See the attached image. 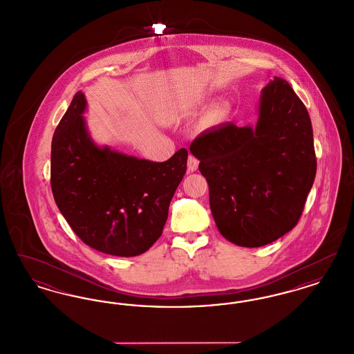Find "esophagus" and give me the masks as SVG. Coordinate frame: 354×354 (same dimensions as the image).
I'll return each mask as SVG.
<instances>
[{"label":"esophagus","mask_w":354,"mask_h":354,"mask_svg":"<svg viewBox=\"0 0 354 354\" xmlns=\"http://www.w3.org/2000/svg\"><path fill=\"white\" fill-rule=\"evenodd\" d=\"M198 166H199V160H198L195 156L189 155V156H188V163H187V169H188V171L194 172V171H196Z\"/></svg>","instance_id":"1"}]
</instances>
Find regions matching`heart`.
I'll use <instances>...</instances> for the list:
<instances>
[{"instance_id":"heart-1","label":"heart","mask_w":354,"mask_h":354,"mask_svg":"<svg viewBox=\"0 0 354 354\" xmlns=\"http://www.w3.org/2000/svg\"><path fill=\"white\" fill-rule=\"evenodd\" d=\"M230 107L227 104H218L215 106L207 115V123L208 124H218L221 123L224 119L228 117Z\"/></svg>"}]
</instances>
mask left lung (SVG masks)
<instances>
[{
    "label": "left lung",
    "mask_w": 354,
    "mask_h": 354,
    "mask_svg": "<svg viewBox=\"0 0 354 354\" xmlns=\"http://www.w3.org/2000/svg\"><path fill=\"white\" fill-rule=\"evenodd\" d=\"M189 151L228 241L263 247L297 224L317 162L308 110L286 80L274 77L261 90L254 127L219 126L195 138Z\"/></svg>",
    "instance_id": "left-lung-1"
}]
</instances>
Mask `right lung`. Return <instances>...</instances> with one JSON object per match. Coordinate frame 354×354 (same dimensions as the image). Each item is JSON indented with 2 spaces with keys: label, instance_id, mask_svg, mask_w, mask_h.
<instances>
[{
  "label": "right lung",
  "instance_id": "obj_1",
  "mask_svg": "<svg viewBox=\"0 0 354 354\" xmlns=\"http://www.w3.org/2000/svg\"><path fill=\"white\" fill-rule=\"evenodd\" d=\"M86 104L78 91L53 135L54 201L88 247L122 257L142 254L163 232L188 152L180 149L158 163L100 147L82 117Z\"/></svg>",
  "mask_w": 354,
  "mask_h": 354
}]
</instances>
